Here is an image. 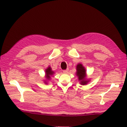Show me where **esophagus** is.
Instances as JSON below:
<instances>
[{"label": "esophagus", "mask_w": 127, "mask_h": 127, "mask_svg": "<svg viewBox=\"0 0 127 127\" xmlns=\"http://www.w3.org/2000/svg\"><path fill=\"white\" fill-rule=\"evenodd\" d=\"M68 72H69V69H67L65 70H63V72L64 73H68Z\"/></svg>", "instance_id": "1"}]
</instances>
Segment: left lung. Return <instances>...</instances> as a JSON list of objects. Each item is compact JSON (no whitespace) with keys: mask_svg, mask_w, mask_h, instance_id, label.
Returning <instances> with one entry per match:
<instances>
[{"mask_svg":"<svg viewBox=\"0 0 127 127\" xmlns=\"http://www.w3.org/2000/svg\"><path fill=\"white\" fill-rule=\"evenodd\" d=\"M76 76L78 77V79L80 84L84 85H87L90 81V79L87 78V71L85 67L81 63H78L76 65Z\"/></svg>","mask_w":127,"mask_h":127,"instance_id":"left-lung-1","label":"left lung"}]
</instances>
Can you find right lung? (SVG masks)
<instances>
[{
  "label": "right lung",
  "instance_id": "1",
  "mask_svg": "<svg viewBox=\"0 0 127 127\" xmlns=\"http://www.w3.org/2000/svg\"><path fill=\"white\" fill-rule=\"evenodd\" d=\"M45 79H44V83L47 84H48V82L51 79V77L52 76L54 75L55 73V72L54 71L52 70L51 67L50 66H49L45 70Z\"/></svg>",
  "mask_w": 127,
  "mask_h": 127
}]
</instances>
